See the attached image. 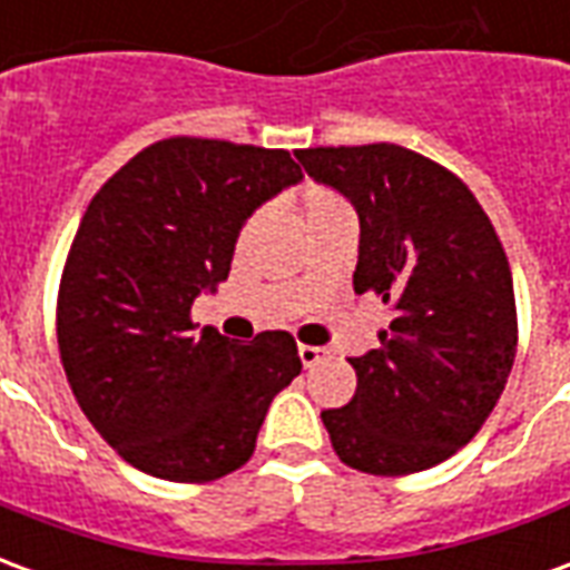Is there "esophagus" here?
<instances>
[{"instance_id":"obj_1","label":"esophagus","mask_w":570,"mask_h":570,"mask_svg":"<svg viewBox=\"0 0 570 570\" xmlns=\"http://www.w3.org/2000/svg\"><path fill=\"white\" fill-rule=\"evenodd\" d=\"M298 360H302L305 370H311V366H317L323 360V351L314 345H298Z\"/></svg>"}]
</instances>
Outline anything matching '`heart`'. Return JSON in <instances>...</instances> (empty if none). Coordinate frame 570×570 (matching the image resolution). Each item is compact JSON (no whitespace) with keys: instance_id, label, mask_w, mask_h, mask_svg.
I'll return each mask as SVG.
<instances>
[{"instance_id":"obj_1","label":"heart","mask_w":570,"mask_h":570,"mask_svg":"<svg viewBox=\"0 0 570 570\" xmlns=\"http://www.w3.org/2000/svg\"><path fill=\"white\" fill-rule=\"evenodd\" d=\"M298 207L305 213V223L317 225L326 223V219H333V216H345L351 213L347 207V200L330 186H321V183H305V186L298 188ZM253 225V219L247 223V228Z\"/></svg>"}]
</instances>
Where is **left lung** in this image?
Instances as JSON below:
<instances>
[{"label": "left lung", "mask_w": 570, "mask_h": 570, "mask_svg": "<svg viewBox=\"0 0 570 570\" xmlns=\"http://www.w3.org/2000/svg\"><path fill=\"white\" fill-rule=\"evenodd\" d=\"M360 216L354 293L394 321L351 360L357 394L321 412L342 464L406 476L452 458L498 406L519 342L510 262L458 176L396 142L296 149Z\"/></svg>", "instance_id": "left-lung-1"}]
</instances>
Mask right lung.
<instances>
[{
  "mask_svg": "<svg viewBox=\"0 0 570 570\" xmlns=\"http://www.w3.org/2000/svg\"><path fill=\"white\" fill-rule=\"evenodd\" d=\"M302 179L286 149L167 137L106 179L72 237L57 345L97 433L167 482H213L249 461L272 400L302 372L284 330L235 345L195 333L200 289L232 272L240 225Z\"/></svg>",
  "mask_w": 570,
  "mask_h": 570,
  "instance_id": "right-lung-1",
  "label": "right lung"
}]
</instances>
